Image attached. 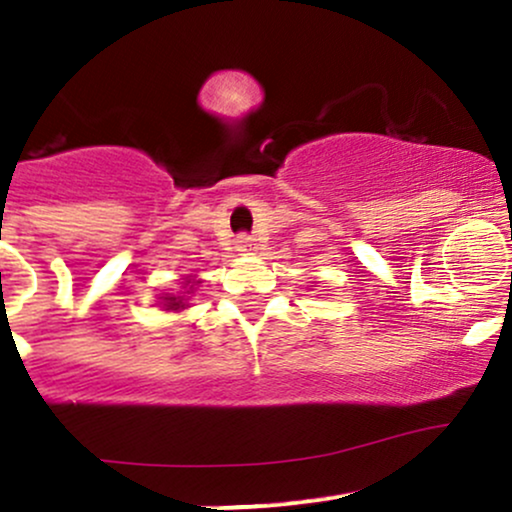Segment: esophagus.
Masks as SVG:
<instances>
[{
	"mask_svg": "<svg viewBox=\"0 0 512 512\" xmlns=\"http://www.w3.org/2000/svg\"><path fill=\"white\" fill-rule=\"evenodd\" d=\"M236 248L238 252H243V255H248V252L255 250V238L248 236V233H240L236 240Z\"/></svg>",
	"mask_w": 512,
	"mask_h": 512,
	"instance_id": "34e87169",
	"label": "esophagus"
}]
</instances>
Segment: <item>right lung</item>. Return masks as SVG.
<instances>
[{"mask_svg":"<svg viewBox=\"0 0 512 512\" xmlns=\"http://www.w3.org/2000/svg\"><path fill=\"white\" fill-rule=\"evenodd\" d=\"M202 284L199 279H185L182 281V291L180 293H163L161 296V305L163 310H185L190 308V296L195 293V286Z\"/></svg>","mask_w":512,"mask_h":512,"instance_id":"add662e5","label":"right lung"}]
</instances>
